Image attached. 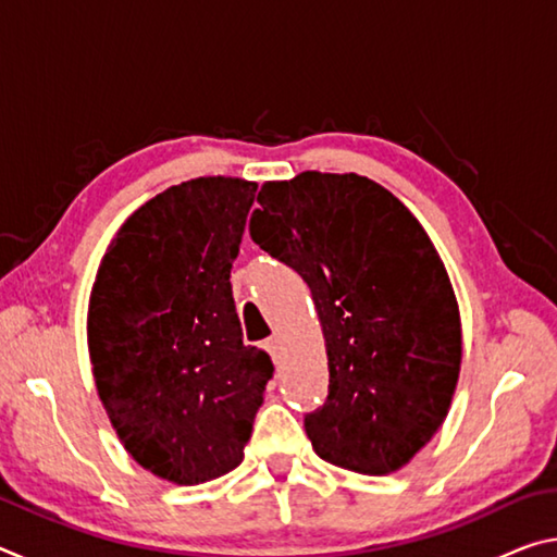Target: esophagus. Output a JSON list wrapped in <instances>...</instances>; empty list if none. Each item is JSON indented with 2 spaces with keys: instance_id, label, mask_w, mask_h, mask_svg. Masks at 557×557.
Here are the masks:
<instances>
[{
  "instance_id": "obj_1",
  "label": "esophagus",
  "mask_w": 557,
  "mask_h": 557,
  "mask_svg": "<svg viewBox=\"0 0 557 557\" xmlns=\"http://www.w3.org/2000/svg\"><path fill=\"white\" fill-rule=\"evenodd\" d=\"M265 348H268V354L272 356V361H275L277 363V358H280V338L277 336H270L268 338V342H265Z\"/></svg>"
}]
</instances>
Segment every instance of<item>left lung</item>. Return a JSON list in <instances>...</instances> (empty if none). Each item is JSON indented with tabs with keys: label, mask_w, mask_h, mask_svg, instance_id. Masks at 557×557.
Listing matches in <instances>:
<instances>
[{
	"label": "left lung",
	"mask_w": 557,
	"mask_h": 557,
	"mask_svg": "<svg viewBox=\"0 0 557 557\" xmlns=\"http://www.w3.org/2000/svg\"><path fill=\"white\" fill-rule=\"evenodd\" d=\"M250 238L312 289L329 395L305 418L314 451L358 474H391L445 422L461 322L445 262L420 221L358 174L265 182Z\"/></svg>",
	"instance_id": "left-lung-1"
}]
</instances>
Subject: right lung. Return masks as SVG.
<instances>
[{"instance_id":"1","label":"right lung","mask_w":557,"mask_h":557,"mask_svg":"<svg viewBox=\"0 0 557 557\" xmlns=\"http://www.w3.org/2000/svg\"><path fill=\"white\" fill-rule=\"evenodd\" d=\"M258 184L199 176L169 186L120 225L88 305L92 379L132 459L194 486L243 461L272 379L243 344L231 268Z\"/></svg>"}]
</instances>
